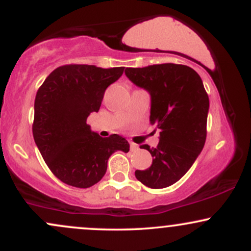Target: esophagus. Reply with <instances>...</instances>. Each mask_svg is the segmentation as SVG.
<instances>
[{
	"mask_svg": "<svg viewBox=\"0 0 251 251\" xmlns=\"http://www.w3.org/2000/svg\"><path fill=\"white\" fill-rule=\"evenodd\" d=\"M129 149H131V151H137L138 145L134 143H129Z\"/></svg>",
	"mask_w": 251,
	"mask_h": 251,
	"instance_id": "34e87169",
	"label": "esophagus"
}]
</instances>
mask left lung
<instances>
[{
	"instance_id": "8db88e82",
	"label": "left lung",
	"mask_w": 251,
	"mask_h": 251,
	"mask_svg": "<svg viewBox=\"0 0 251 251\" xmlns=\"http://www.w3.org/2000/svg\"><path fill=\"white\" fill-rule=\"evenodd\" d=\"M125 74L150 93V122L159 129L157 148L140 146L151 153L152 165L137 170L135 177L151 189L168 188L189 171L204 148L208 93L197 72L185 65L126 68Z\"/></svg>"
}]
</instances>
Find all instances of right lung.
I'll return each mask as SVG.
<instances>
[{
  "label": "right lung",
  "instance_id": "obj_1",
  "mask_svg": "<svg viewBox=\"0 0 251 251\" xmlns=\"http://www.w3.org/2000/svg\"><path fill=\"white\" fill-rule=\"evenodd\" d=\"M124 68L60 66L40 86L33 137L43 160L62 183L91 188L105 176L113 152L129 151L125 138H102L86 123L92 112L99 111L106 88L123 75Z\"/></svg>",
  "mask_w": 251,
  "mask_h": 251
}]
</instances>
